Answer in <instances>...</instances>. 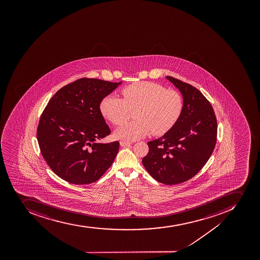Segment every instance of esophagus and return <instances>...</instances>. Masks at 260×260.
I'll return each mask as SVG.
<instances>
[{
    "instance_id": "obj_1",
    "label": "esophagus",
    "mask_w": 260,
    "mask_h": 260,
    "mask_svg": "<svg viewBox=\"0 0 260 260\" xmlns=\"http://www.w3.org/2000/svg\"><path fill=\"white\" fill-rule=\"evenodd\" d=\"M120 145L123 146V147H125V146H128V145H131V142L129 141H126V140H121L120 142Z\"/></svg>"
}]
</instances>
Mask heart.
I'll list each match as a JSON object with an SVG mask.
<instances>
[{
  "label": "heart",
  "instance_id": "1",
  "mask_svg": "<svg viewBox=\"0 0 260 260\" xmlns=\"http://www.w3.org/2000/svg\"><path fill=\"white\" fill-rule=\"evenodd\" d=\"M121 94L123 99L115 95L103 98L100 111L105 119L120 125L128 120L129 111L136 110V120L115 131V136L123 140H139L151 132L154 136H163L177 124L184 110L179 92L167 90L156 83H133L123 88Z\"/></svg>",
  "mask_w": 260,
  "mask_h": 260
}]
</instances>
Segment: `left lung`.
<instances>
[{
    "mask_svg": "<svg viewBox=\"0 0 260 260\" xmlns=\"http://www.w3.org/2000/svg\"><path fill=\"white\" fill-rule=\"evenodd\" d=\"M166 78L181 92L184 110L171 131L148 142L149 153L142 163L155 180L172 185L190 179L205 166L216 145L218 126L211 104L200 90Z\"/></svg>",
    "mask_w": 260,
    "mask_h": 260,
    "instance_id": "8db88e82",
    "label": "left lung"
}]
</instances>
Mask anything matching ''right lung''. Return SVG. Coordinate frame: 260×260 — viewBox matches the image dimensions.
<instances>
[{
  "instance_id": "obj_1",
  "label": "right lung",
  "mask_w": 260,
  "mask_h": 260,
  "mask_svg": "<svg viewBox=\"0 0 260 260\" xmlns=\"http://www.w3.org/2000/svg\"><path fill=\"white\" fill-rule=\"evenodd\" d=\"M120 84L79 79L58 90L42 112L37 132L40 149L49 167L66 181L94 183L115 160L120 143L98 142L111 134L100 104Z\"/></svg>"
}]
</instances>
